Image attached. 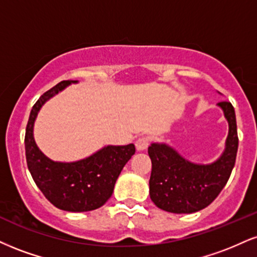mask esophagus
<instances>
[{
    "label": "esophagus",
    "mask_w": 257,
    "mask_h": 257,
    "mask_svg": "<svg viewBox=\"0 0 257 257\" xmlns=\"http://www.w3.org/2000/svg\"><path fill=\"white\" fill-rule=\"evenodd\" d=\"M150 142L151 139L148 137H141L138 139L137 142H135V146H137L138 151H145L148 146H150Z\"/></svg>",
    "instance_id": "obj_1"
}]
</instances>
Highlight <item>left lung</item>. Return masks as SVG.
Here are the masks:
<instances>
[{"label": "left lung", "mask_w": 257, "mask_h": 257, "mask_svg": "<svg viewBox=\"0 0 257 257\" xmlns=\"http://www.w3.org/2000/svg\"><path fill=\"white\" fill-rule=\"evenodd\" d=\"M218 105L228 120V137L225 152L215 163L195 165L166 145L152 144L148 147L152 160L151 200L164 211L178 214L201 211L211 205L226 185L236 163L237 123L230 101H220Z\"/></svg>", "instance_id": "left-lung-1"}]
</instances>
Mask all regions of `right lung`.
<instances>
[{
	"mask_svg": "<svg viewBox=\"0 0 257 257\" xmlns=\"http://www.w3.org/2000/svg\"><path fill=\"white\" fill-rule=\"evenodd\" d=\"M72 82L76 81L64 80L57 83L33 105L25 133V152L33 181L52 205L67 212H87L99 208L110 199L123 166L135 153V146H107L75 163L51 162L40 152L33 139L37 113L48 99Z\"/></svg>",
	"mask_w": 257,
	"mask_h": 257,
	"instance_id": "obj_1",
	"label": "right lung"
}]
</instances>
